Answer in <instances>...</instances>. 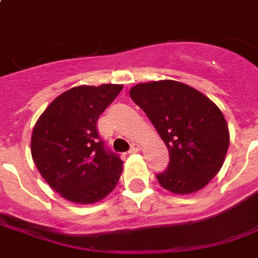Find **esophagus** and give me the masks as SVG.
Segmentation results:
<instances>
[{
  "instance_id": "esophagus-1",
  "label": "esophagus",
  "mask_w": 258,
  "mask_h": 258,
  "mask_svg": "<svg viewBox=\"0 0 258 258\" xmlns=\"http://www.w3.org/2000/svg\"><path fill=\"white\" fill-rule=\"evenodd\" d=\"M139 150H141V146L138 145V143H133V145H131V149H130L128 153L130 154H135V153H138Z\"/></svg>"
}]
</instances>
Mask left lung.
Masks as SVG:
<instances>
[{
  "mask_svg": "<svg viewBox=\"0 0 258 258\" xmlns=\"http://www.w3.org/2000/svg\"><path fill=\"white\" fill-rule=\"evenodd\" d=\"M130 96L169 150V166L157 174L159 184L174 194L205 187L228 153L229 130L221 109L200 91L174 80L137 84Z\"/></svg>",
  "mask_w": 258,
  "mask_h": 258,
  "instance_id": "left-lung-1",
  "label": "left lung"
}]
</instances>
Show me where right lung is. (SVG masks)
<instances>
[{
  "instance_id": "1",
  "label": "right lung",
  "mask_w": 258,
  "mask_h": 258,
  "mask_svg": "<svg viewBox=\"0 0 258 258\" xmlns=\"http://www.w3.org/2000/svg\"><path fill=\"white\" fill-rule=\"evenodd\" d=\"M123 86H80L54 99L38 117L30 151L46 183L62 198L95 204L119 182L123 161L105 147L97 119Z\"/></svg>"
}]
</instances>
